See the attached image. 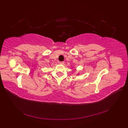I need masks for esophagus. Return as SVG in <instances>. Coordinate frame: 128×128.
<instances>
[{
    "label": "esophagus",
    "mask_w": 128,
    "mask_h": 128,
    "mask_svg": "<svg viewBox=\"0 0 128 128\" xmlns=\"http://www.w3.org/2000/svg\"><path fill=\"white\" fill-rule=\"evenodd\" d=\"M59 64H64V62H63V61H60V62H59Z\"/></svg>",
    "instance_id": "34e87169"
}]
</instances>
